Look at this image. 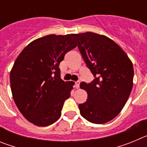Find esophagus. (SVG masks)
Segmentation results:
<instances>
[{"label": "esophagus", "instance_id": "34e87169", "mask_svg": "<svg viewBox=\"0 0 147 147\" xmlns=\"http://www.w3.org/2000/svg\"><path fill=\"white\" fill-rule=\"evenodd\" d=\"M80 81H77L76 82V83H75V88H76V89H78V88H80Z\"/></svg>", "mask_w": 147, "mask_h": 147}]
</instances>
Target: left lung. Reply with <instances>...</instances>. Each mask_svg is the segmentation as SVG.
Returning <instances> with one entry per match:
<instances>
[{"mask_svg":"<svg viewBox=\"0 0 147 147\" xmlns=\"http://www.w3.org/2000/svg\"><path fill=\"white\" fill-rule=\"evenodd\" d=\"M83 59L95 79L81 82L88 93L80 114L93 124H105L121 111L133 85L134 70L127 54L113 40L93 32L74 34Z\"/></svg>","mask_w":147,"mask_h":147,"instance_id":"obj_1","label":"left lung"}]
</instances>
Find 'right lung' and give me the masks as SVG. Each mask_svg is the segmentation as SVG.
I'll use <instances>...</instances> for the list:
<instances>
[{"label": "right lung", "mask_w": 147, "mask_h": 147, "mask_svg": "<svg viewBox=\"0 0 147 147\" xmlns=\"http://www.w3.org/2000/svg\"><path fill=\"white\" fill-rule=\"evenodd\" d=\"M73 34H49L30 42L15 60L10 72L12 96L18 110L39 127L54 124L74 83L60 78L59 63L76 47Z\"/></svg>", "instance_id": "right-lung-1"}]
</instances>
